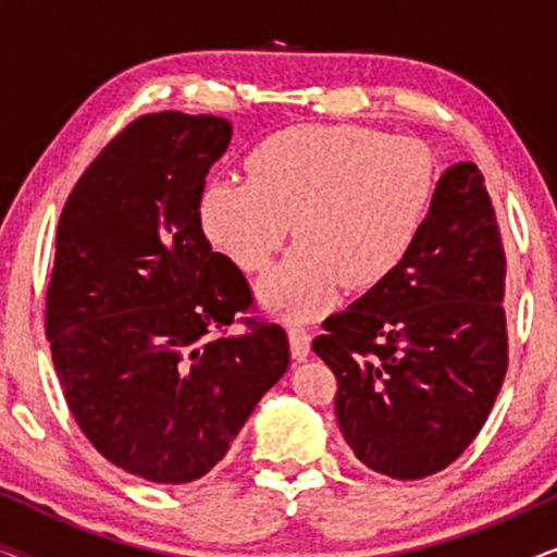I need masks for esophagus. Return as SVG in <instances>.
Segmentation results:
<instances>
[{"label":"esophagus","mask_w":557,"mask_h":557,"mask_svg":"<svg viewBox=\"0 0 557 557\" xmlns=\"http://www.w3.org/2000/svg\"><path fill=\"white\" fill-rule=\"evenodd\" d=\"M288 342H292V357H294V360H296V362L307 360V355H309V342H311L307 326H301V324H292V326H288Z\"/></svg>","instance_id":"1"}]
</instances>
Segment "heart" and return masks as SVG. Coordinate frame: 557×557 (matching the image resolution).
Wrapping results in <instances>:
<instances>
[{
	"label": "heart",
	"mask_w": 557,
	"mask_h": 557,
	"mask_svg": "<svg viewBox=\"0 0 557 557\" xmlns=\"http://www.w3.org/2000/svg\"><path fill=\"white\" fill-rule=\"evenodd\" d=\"M436 187L431 151L368 126H294L248 157V180L218 177L200 197V225L238 269H269L261 286L288 319L311 317L337 294L372 288L398 271L421 233Z\"/></svg>",
	"instance_id": "heart-1"
}]
</instances>
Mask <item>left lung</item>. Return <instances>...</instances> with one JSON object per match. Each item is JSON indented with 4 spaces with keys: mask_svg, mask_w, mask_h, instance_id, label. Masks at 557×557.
<instances>
[{
    "mask_svg": "<svg viewBox=\"0 0 557 557\" xmlns=\"http://www.w3.org/2000/svg\"><path fill=\"white\" fill-rule=\"evenodd\" d=\"M505 273L482 172L448 166L406 261L311 345L337 375L334 413L364 467L423 479L476 438L507 372Z\"/></svg>",
    "mask_w": 557,
    "mask_h": 557,
    "instance_id": "obj_1",
    "label": "left lung"
}]
</instances>
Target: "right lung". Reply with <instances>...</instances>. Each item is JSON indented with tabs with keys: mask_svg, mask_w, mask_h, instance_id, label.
<instances>
[{
	"mask_svg": "<svg viewBox=\"0 0 557 557\" xmlns=\"http://www.w3.org/2000/svg\"><path fill=\"white\" fill-rule=\"evenodd\" d=\"M231 136L218 116L136 119L58 223L45 332L60 387L96 451L147 482L208 474L292 360L278 324L227 334L253 296L205 238L200 197Z\"/></svg>",
	"mask_w": 557,
	"mask_h": 557,
	"instance_id": "add662e5",
	"label": "right lung"
}]
</instances>
